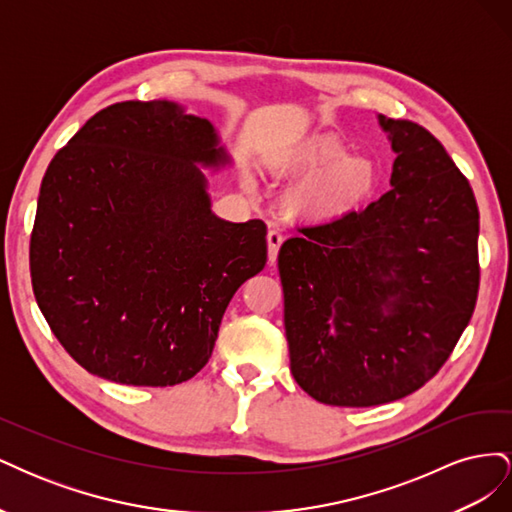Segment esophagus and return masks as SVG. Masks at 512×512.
Wrapping results in <instances>:
<instances>
[{
    "mask_svg": "<svg viewBox=\"0 0 512 512\" xmlns=\"http://www.w3.org/2000/svg\"><path fill=\"white\" fill-rule=\"evenodd\" d=\"M282 241H284V237H282V232L280 230H269L267 232V243H269V262L271 265H275V260H277V252H280V245H282Z\"/></svg>",
    "mask_w": 512,
    "mask_h": 512,
    "instance_id": "obj_1",
    "label": "esophagus"
}]
</instances>
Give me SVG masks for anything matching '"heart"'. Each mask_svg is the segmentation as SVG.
Listing matches in <instances>:
<instances>
[{"mask_svg": "<svg viewBox=\"0 0 512 512\" xmlns=\"http://www.w3.org/2000/svg\"><path fill=\"white\" fill-rule=\"evenodd\" d=\"M288 164L307 173L288 192V207L312 222H335L361 211L380 183L378 162L367 153H348V145L333 134L303 138L288 153ZM245 183L254 179L247 175Z\"/></svg>", "mask_w": 512, "mask_h": 512, "instance_id": "obj_1", "label": "heart"}]
</instances>
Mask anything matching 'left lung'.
<instances>
[{
	"mask_svg": "<svg viewBox=\"0 0 512 512\" xmlns=\"http://www.w3.org/2000/svg\"><path fill=\"white\" fill-rule=\"evenodd\" d=\"M395 151L391 190L284 241L290 371L320 404L367 408L438 374L478 294V207L423 126L378 115Z\"/></svg>",
	"mask_w": 512,
	"mask_h": 512,
	"instance_id": "8db88e82",
	"label": "left lung"
}]
</instances>
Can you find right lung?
<instances>
[{"label": "right lung", "mask_w": 512, "mask_h": 512, "mask_svg": "<svg viewBox=\"0 0 512 512\" xmlns=\"http://www.w3.org/2000/svg\"><path fill=\"white\" fill-rule=\"evenodd\" d=\"M230 164L177 102L102 108L46 168L29 243L40 312L89 374L173 386L203 369L267 226L211 211L203 168Z\"/></svg>", "instance_id": "obj_1"}]
</instances>
